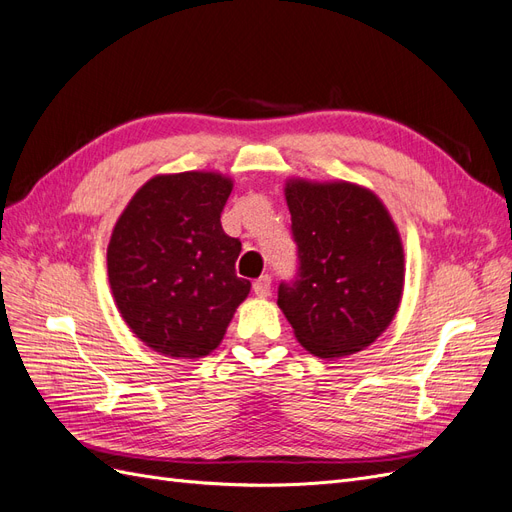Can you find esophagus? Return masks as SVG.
I'll use <instances>...</instances> for the list:
<instances>
[{"label":"esophagus","instance_id":"34e87169","mask_svg":"<svg viewBox=\"0 0 512 512\" xmlns=\"http://www.w3.org/2000/svg\"><path fill=\"white\" fill-rule=\"evenodd\" d=\"M252 290H254L256 297H260V299L269 297V294H271V277L269 275L258 277V280L254 282V286H252Z\"/></svg>","mask_w":512,"mask_h":512}]
</instances>
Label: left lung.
Wrapping results in <instances>:
<instances>
[{"instance_id":"left-lung-1","label":"left lung","mask_w":512,"mask_h":512,"mask_svg":"<svg viewBox=\"0 0 512 512\" xmlns=\"http://www.w3.org/2000/svg\"><path fill=\"white\" fill-rule=\"evenodd\" d=\"M286 203L299 269L277 305L320 359L354 354L386 331L404 292V247L382 200L348 181L290 179Z\"/></svg>"}]
</instances>
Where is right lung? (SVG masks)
Instances as JSON below:
<instances>
[{"mask_svg": "<svg viewBox=\"0 0 512 512\" xmlns=\"http://www.w3.org/2000/svg\"><path fill=\"white\" fill-rule=\"evenodd\" d=\"M230 192L220 173L158 175L119 215L108 282L121 318L151 350L207 356L250 294L252 284L235 273L241 241L220 222Z\"/></svg>", "mask_w": 512, "mask_h": 512, "instance_id": "add662e5", "label": "right lung"}]
</instances>
